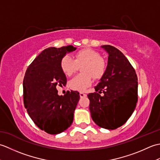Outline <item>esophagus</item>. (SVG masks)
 Instances as JSON below:
<instances>
[{"label": "esophagus", "instance_id": "1", "mask_svg": "<svg viewBox=\"0 0 160 160\" xmlns=\"http://www.w3.org/2000/svg\"><path fill=\"white\" fill-rule=\"evenodd\" d=\"M80 98H84V97H87V94L84 93H80Z\"/></svg>", "mask_w": 160, "mask_h": 160}]
</instances>
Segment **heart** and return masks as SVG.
I'll return each instance as SVG.
<instances>
[{
  "mask_svg": "<svg viewBox=\"0 0 160 160\" xmlns=\"http://www.w3.org/2000/svg\"><path fill=\"white\" fill-rule=\"evenodd\" d=\"M82 67L84 74L78 75L69 82L70 88L78 91H84L92 83V77L100 79L107 69V63L100 54L91 49H83L75 54L74 60L69 56H64L60 61V67L63 73L70 76Z\"/></svg>",
  "mask_w": 160,
  "mask_h": 160,
  "instance_id": "1",
  "label": "heart"
}]
</instances>
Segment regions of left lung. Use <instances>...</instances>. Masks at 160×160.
Segmentation results:
<instances>
[{
	"instance_id": "obj_1",
	"label": "left lung",
	"mask_w": 160,
	"mask_h": 160,
	"mask_svg": "<svg viewBox=\"0 0 160 160\" xmlns=\"http://www.w3.org/2000/svg\"><path fill=\"white\" fill-rule=\"evenodd\" d=\"M108 54L107 69L95 87L98 93L88 94L93 122L100 127L114 130L131 116L138 102V78L135 71L120 50L101 46Z\"/></svg>"
}]
</instances>
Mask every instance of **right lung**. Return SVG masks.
<instances>
[{"label": "right lung", "instance_id": "obj_1", "mask_svg": "<svg viewBox=\"0 0 160 160\" xmlns=\"http://www.w3.org/2000/svg\"><path fill=\"white\" fill-rule=\"evenodd\" d=\"M76 49L72 45L47 48L26 71L23 80L25 107L37 127L49 134L63 132L73 120L79 93L67 91L64 96H59L56 87L67 84L66 76L60 67L61 60Z\"/></svg>", "mask_w": 160, "mask_h": 160}]
</instances>
